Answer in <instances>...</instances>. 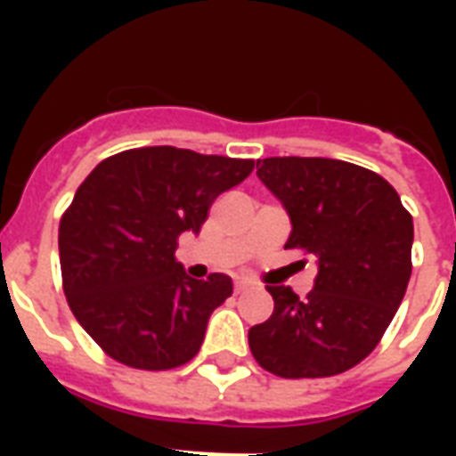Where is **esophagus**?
<instances>
[{"label":"esophagus","instance_id":"esophagus-1","mask_svg":"<svg viewBox=\"0 0 456 456\" xmlns=\"http://www.w3.org/2000/svg\"><path fill=\"white\" fill-rule=\"evenodd\" d=\"M247 290H248L247 283H241V281H239V283H234V293H237V296L239 293H247Z\"/></svg>","mask_w":456,"mask_h":456}]
</instances>
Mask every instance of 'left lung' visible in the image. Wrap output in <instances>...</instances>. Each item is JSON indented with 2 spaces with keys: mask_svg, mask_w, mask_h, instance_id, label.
Here are the masks:
<instances>
[{
  "mask_svg": "<svg viewBox=\"0 0 456 456\" xmlns=\"http://www.w3.org/2000/svg\"><path fill=\"white\" fill-rule=\"evenodd\" d=\"M256 175L293 232L286 248L317 258L305 300L266 286L273 313L248 330L261 369L281 379L349 371L381 342L411 281L412 217L388 180L335 159H258Z\"/></svg>",
  "mask_w": 456,
  "mask_h": 456,
  "instance_id": "1",
  "label": "left lung"
}]
</instances>
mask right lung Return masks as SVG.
I'll return each mask as SVG.
<instances>
[{
	"mask_svg": "<svg viewBox=\"0 0 456 456\" xmlns=\"http://www.w3.org/2000/svg\"><path fill=\"white\" fill-rule=\"evenodd\" d=\"M254 160L143 146L104 159L58 227L63 290L75 320L114 362L168 371L200 352L232 278L195 281L175 261L180 234L205 224L212 202Z\"/></svg>",
	"mask_w": 456,
	"mask_h": 456,
	"instance_id": "right-lung-1",
	"label": "right lung"
}]
</instances>
